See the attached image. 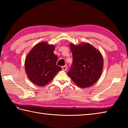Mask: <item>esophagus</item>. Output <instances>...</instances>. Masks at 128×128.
<instances>
[{"instance_id":"1","label":"esophagus","mask_w":128,"mask_h":128,"mask_svg":"<svg viewBox=\"0 0 128 128\" xmlns=\"http://www.w3.org/2000/svg\"><path fill=\"white\" fill-rule=\"evenodd\" d=\"M62 70H66V69H67V66H66V65H65V66H62Z\"/></svg>"}]
</instances>
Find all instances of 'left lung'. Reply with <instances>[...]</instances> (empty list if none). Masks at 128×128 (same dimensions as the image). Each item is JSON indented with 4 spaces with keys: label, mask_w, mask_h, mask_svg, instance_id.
<instances>
[{
    "label": "left lung",
    "mask_w": 128,
    "mask_h": 128,
    "mask_svg": "<svg viewBox=\"0 0 128 128\" xmlns=\"http://www.w3.org/2000/svg\"><path fill=\"white\" fill-rule=\"evenodd\" d=\"M72 63L68 75L80 88L90 87L100 78L103 60L100 52L88 43L70 44Z\"/></svg>",
    "instance_id": "left-lung-1"
}]
</instances>
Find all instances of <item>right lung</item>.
Instances as JSON below:
<instances>
[{"label": "right lung", "instance_id": "add662e5", "mask_svg": "<svg viewBox=\"0 0 128 128\" xmlns=\"http://www.w3.org/2000/svg\"><path fill=\"white\" fill-rule=\"evenodd\" d=\"M54 45L41 42L34 46L25 62L26 73L33 84L43 86L52 80L62 68L56 65L58 56L54 54Z\"/></svg>", "mask_w": 128, "mask_h": 128}]
</instances>
